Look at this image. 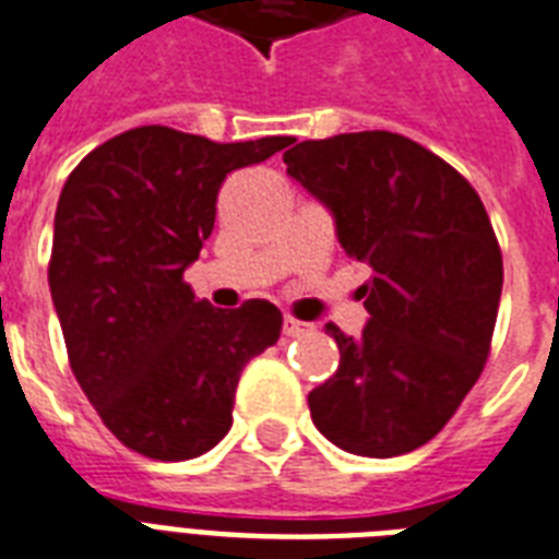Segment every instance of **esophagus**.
Returning a JSON list of instances; mask_svg holds the SVG:
<instances>
[{
	"label": "esophagus",
	"mask_w": 559,
	"mask_h": 559,
	"mask_svg": "<svg viewBox=\"0 0 559 559\" xmlns=\"http://www.w3.org/2000/svg\"><path fill=\"white\" fill-rule=\"evenodd\" d=\"M311 323H302V320H294V318H285L283 320V332L288 338H297V335H309L311 332Z\"/></svg>",
	"instance_id": "obj_1"
}]
</instances>
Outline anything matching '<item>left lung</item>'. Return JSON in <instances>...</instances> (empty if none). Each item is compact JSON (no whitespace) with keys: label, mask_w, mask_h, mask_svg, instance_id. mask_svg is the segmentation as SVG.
I'll return each mask as SVG.
<instances>
[{"label":"left lung","mask_w":559,"mask_h":559,"mask_svg":"<svg viewBox=\"0 0 559 559\" xmlns=\"http://www.w3.org/2000/svg\"><path fill=\"white\" fill-rule=\"evenodd\" d=\"M288 175L335 218L373 276L361 335L326 332L338 370L309 393L314 426L344 452L393 457L428 443L473 391L501 300V250L481 198L445 159L391 131L285 151Z\"/></svg>","instance_id":"8db88e82"}]
</instances>
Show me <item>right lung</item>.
Returning a JSON list of instances; mask_svg holds the SVG:
<instances>
[{
  "label": "right lung",
  "instance_id": "right-lung-1",
  "mask_svg": "<svg viewBox=\"0 0 559 559\" xmlns=\"http://www.w3.org/2000/svg\"><path fill=\"white\" fill-rule=\"evenodd\" d=\"M292 142L145 124L90 151L63 183L49 288L69 365L104 426L140 455L210 452L230 431L245 365L280 338L274 302L215 309L194 300L183 271L210 239L224 177Z\"/></svg>",
  "mask_w": 559,
  "mask_h": 559
}]
</instances>
